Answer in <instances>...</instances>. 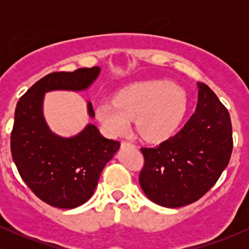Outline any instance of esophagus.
Segmentation results:
<instances>
[{"instance_id":"1","label":"esophagus","mask_w":249,"mask_h":249,"mask_svg":"<svg viewBox=\"0 0 249 249\" xmlns=\"http://www.w3.org/2000/svg\"><path fill=\"white\" fill-rule=\"evenodd\" d=\"M125 145H132L130 142H126V141H122V146H125Z\"/></svg>"}]
</instances>
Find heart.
I'll use <instances>...</instances> for the list:
<instances>
[{
	"instance_id": "b5f03b06",
	"label": "heart",
	"mask_w": 249,
	"mask_h": 249,
	"mask_svg": "<svg viewBox=\"0 0 249 249\" xmlns=\"http://www.w3.org/2000/svg\"><path fill=\"white\" fill-rule=\"evenodd\" d=\"M186 107L184 88L173 82L150 79L124 88L115 102L101 103L96 113L111 134L125 133L131 121H136L142 138L156 142L166 138L178 127Z\"/></svg>"
}]
</instances>
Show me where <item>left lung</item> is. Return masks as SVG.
<instances>
[{"mask_svg":"<svg viewBox=\"0 0 249 249\" xmlns=\"http://www.w3.org/2000/svg\"><path fill=\"white\" fill-rule=\"evenodd\" d=\"M196 112L176 136L159 146L142 147L144 168L139 184L145 196L162 207L178 208L201 198L221 176L233 148L227 108L202 83Z\"/></svg>","mask_w":249,"mask_h":249,"instance_id":"obj_1","label":"left lung"}]
</instances>
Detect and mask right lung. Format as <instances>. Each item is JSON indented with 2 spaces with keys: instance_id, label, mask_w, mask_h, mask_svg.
<instances>
[{
  "instance_id": "obj_1",
  "label": "right lung",
  "mask_w": 249,
  "mask_h": 249,
  "mask_svg": "<svg viewBox=\"0 0 249 249\" xmlns=\"http://www.w3.org/2000/svg\"><path fill=\"white\" fill-rule=\"evenodd\" d=\"M99 73V67L49 73L36 82L16 105L10 138L14 162L30 190L53 207L71 210L87 202L95 192L103 168L121 144L103 137L91 123L75 136L53 132L43 113L45 93L85 91ZM87 107L89 117L95 118L90 102Z\"/></svg>"
}]
</instances>
